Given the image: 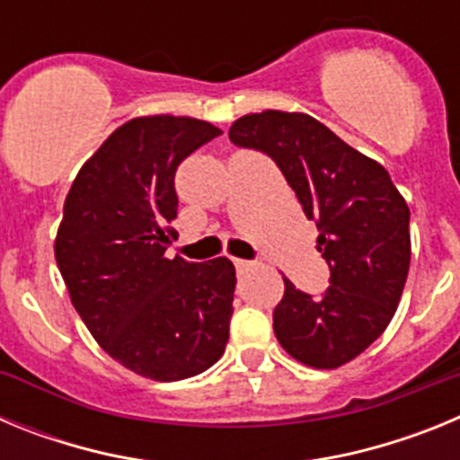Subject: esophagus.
Here are the masks:
<instances>
[{"label": "esophagus", "mask_w": 460, "mask_h": 460, "mask_svg": "<svg viewBox=\"0 0 460 460\" xmlns=\"http://www.w3.org/2000/svg\"><path fill=\"white\" fill-rule=\"evenodd\" d=\"M234 267H237V271H246L253 267V262H249V260H242V258H234Z\"/></svg>", "instance_id": "esophagus-1"}]
</instances>
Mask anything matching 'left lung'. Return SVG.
<instances>
[{
  "instance_id": "8db88e82",
  "label": "left lung",
  "mask_w": 460,
  "mask_h": 460,
  "mask_svg": "<svg viewBox=\"0 0 460 460\" xmlns=\"http://www.w3.org/2000/svg\"><path fill=\"white\" fill-rule=\"evenodd\" d=\"M227 136L274 158L318 226V251L332 271L323 296L283 279L276 339L306 367H343L387 329L401 302L410 270L408 202L377 161L306 112L243 115Z\"/></svg>"
}]
</instances>
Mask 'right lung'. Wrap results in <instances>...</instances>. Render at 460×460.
Listing matches in <instances>:
<instances>
[{
	"mask_svg": "<svg viewBox=\"0 0 460 460\" xmlns=\"http://www.w3.org/2000/svg\"><path fill=\"white\" fill-rule=\"evenodd\" d=\"M221 136L209 121L152 115L121 124L73 180L55 239L68 296L96 343L128 371L174 382L221 359L234 265L165 249L177 218L174 172Z\"/></svg>",
	"mask_w": 460,
	"mask_h": 460,
	"instance_id": "right-lung-1",
	"label": "right lung"
}]
</instances>
